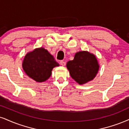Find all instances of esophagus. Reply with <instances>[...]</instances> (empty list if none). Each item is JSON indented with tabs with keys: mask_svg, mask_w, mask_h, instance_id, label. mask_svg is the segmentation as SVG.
Wrapping results in <instances>:
<instances>
[{
	"mask_svg": "<svg viewBox=\"0 0 129 129\" xmlns=\"http://www.w3.org/2000/svg\"><path fill=\"white\" fill-rule=\"evenodd\" d=\"M60 64H61V66H65V64H66V62L64 61H63V60H61V61H60Z\"/></svg>",
	"mask_w": 129,
	"mask_h": 129,
	"instance_id": "obj_1",
	"label": "esophagus"
}]
</instances>
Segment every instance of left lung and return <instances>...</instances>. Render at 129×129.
<instances>
[{
	"mask_svg": "<svg viewBox=\"0 0 129 129\" xmlns=\"http://www.w3.org/2000/svg\"><path fill=\"white\" fill-rule=\"evenodd\" d=\"M71 77L80 85L91 81L96 77L99 69L96 55L87 51L77 52L73 60L66 64Z\"/></svg>",
	"mask_w": 129,
	"mask_h": 129,
	"instance_id": "8db88e82",
	"label": "left lung"
}]
</instances>
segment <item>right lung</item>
<instances>
[{
  "label": "right lung",
  "mask_w": 129,
  "mask_h": 129,
  "mask_svg": "<svg viewBox=\"0 0 129 129\" xmlns=\"http://www.w3.org/2000/svg\"><path fill=\"white\" fill-rule=\"evenodd\" d=\"M59 64L48 50L43 47L28 52L24 58L22 67L26 74L37 82L47 81L54 68Z\"/></svg>",
  "instance_id": "obj_1"
}]
</instances>
